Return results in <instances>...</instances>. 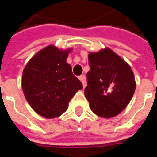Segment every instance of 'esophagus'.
<instances>
[{"mask_svg":"<svg viewBox=\"0 0 157 157\" xmlns=\"http://www.w3.org/2000/svg\"><path fill=\"white\" fill-rule=\"evenodd\" d=\"M78 78H79V80H80V81L82 82V85H83V87H86V77H85V75H80V76H79Z\"/></svg>","mask_w":157,"mask_h":157,"instance_id":"34e87169","label":"esophagus"}]
</instances>
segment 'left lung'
Segmentation results:
<instances>
[{"instance_id": "obj_1", "label": "left lung", "mask_w": 157, "mask_h": 157, "mask_svg": "<svg viewBox=\"0 0 157 157\" xmlns=\"http://www.w3.org/2000/svg\"><path fill=\"white\" fill-rule=\"evenodd\" d=\"M88 61L85 97L90 108L102 118L118 115L135 93L136 84L130 66L109 48L90 53Z\"/></svg>"}]
</instances>
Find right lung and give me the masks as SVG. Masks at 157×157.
I'll list each match as a JSON object with an SVG mask.
<instances>
[{"instance_id": "right-lung-1", "label": "right lung", "mask_w": 157, "mask_h": 157, "mask_svg": "<svg viewBox=\"0 0 157 157\" xmlns=\"http://www.w3.org/2000/svg\"><path fill=\"white\" fill-rule=\"evenodd\" d=\"M71 50L48 45L33 56L22 72V87L27 101L46 118L61 115L76 92L83 88L66 62Z\"/></svg>"}]
</instances>
